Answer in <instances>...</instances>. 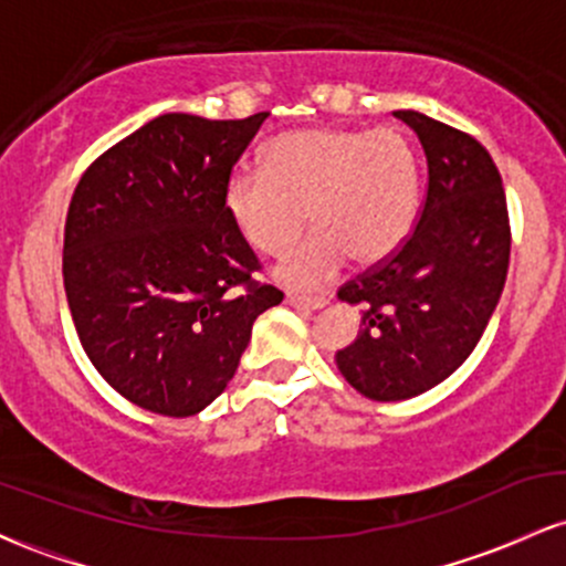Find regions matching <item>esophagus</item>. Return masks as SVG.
<instances>
[{
	"instance_id": "34e87169",
	"label": "esophagus",
	"mask_w": 566,
	"mask_h": 566,
	"mask_svg": "<svg viewBox=\"0 0 566 566\" xmlns=\"http://www.w3.org/2000/svg\"><path fill=\"white\" fill-rule=\"evenodd\" d=\"M287 305H292V308L297 311H319L324 308V305L329 303L327 295H316V297H303V295H287V301H284Z\"/></svg>"
}]
</instances>
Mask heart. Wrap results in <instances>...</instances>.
Wrapping results in <instances>:
<instances>
[{"instance_id": "heart-1", "label": "heart", "mask_w": 566, "mask_h": 566, "mask_svg": "<svg viewBox=\"0 0 566 566\" xmlns=\"http://www.w3.org/2000/svg\"><path fill=\"white\" fill-rule=\"evenodd\" d=\"M226 216L252 250L284 255L305 223L319 231L279 265L287 287L329 282L348 255L373 265L391 258L418 210V159L399 129L308 127L276 135L263 170H233Z\"/></svg>"}]
</instances>
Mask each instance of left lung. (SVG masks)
<instances>
[{
    "instance_id": "1",
    "label": "left lung",
    "mask_w": 566,
    "mask_h": 566,
    "mask_svg": "<svg viewBox=\"0 0 566 566\" xmlns=\"http://www.w3.org/2000/svg\"><path fill=\"white\" fill-rule=\"evenodd\" d=\"M428 161L420 218L386 261L337 290L361 303V329L335 354L367 399L401 401L439 386L476 348L503 292L511 258L509 205L490 151L463 129L394 112Z\"/></svg>"
}]
</instances>
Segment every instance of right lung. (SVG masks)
Instances as JSON below:
<instances>
[{"label":"right lung","mask_w":566,"mask_h":566,"mask_svg":"<svg viewBox=\"0 0 566 566\" xmlns=\"http://www.w3.org/2000/svg\"><path fill=\"white\" fill-rule=\"evenodd\" d=\"M265 116L161 114L103 151L71 197L63 287L76 335L108 386L148 412H201L284 297L252 279L261 263L223 207Z\"/></svg>","instance_id":"right-lung-1"}]
</instances>
